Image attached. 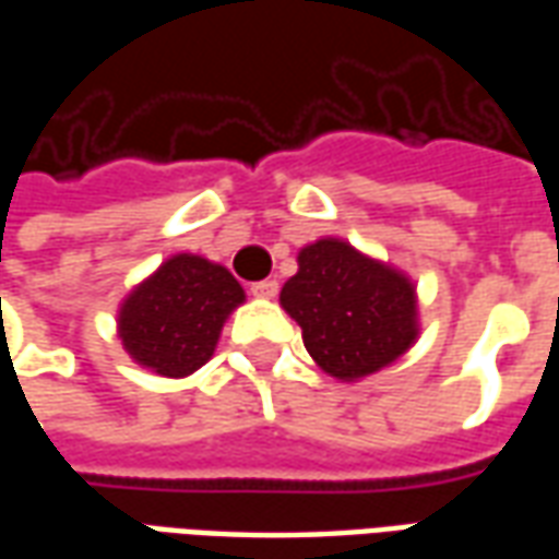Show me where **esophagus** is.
I'll use <instances>...</instances> for the list:
<instances>
[{"label":"esophagus","instance_id":"1","mask_svg":"<svg viewBox=\"0 0 559 559\" xmlns=\"http://www.w3.org/2000/svg\"><path fill=\"white\" fill-rule=\"evenodd\" d=\"M275 293H278V281H254L251 284V296H257V299H275Z\"/></svg>","mask_w":559,"mask_h":559}]
</instances>
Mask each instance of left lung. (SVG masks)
<instances>
[{"instance_id": "obj_1", "label": "left lung", "mask_w": 559, "mask_h": 559, "mask_svg": "<svg viewBox=\"0 0 559 559\" xmlns=\"http://www.w3.org/2000/svg\"><path fill=\"white\" fill-rule=\"evenodd\" d=\"M281 305L302 326L305 350L338 380L386 368L419 335L416 287L341 239L299 251V272L284 284Z\"/></svg>"}]
</instances>
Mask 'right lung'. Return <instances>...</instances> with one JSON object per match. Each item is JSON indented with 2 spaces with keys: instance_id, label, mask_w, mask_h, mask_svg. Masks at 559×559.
<instances>
[{
  "instance_id": "1",
  "label": "right lung",
  "mask_w": 559,
  "mask_h": 559,
  "mask_svg": "<svg viewBox=\"0 0 559 559\" xmlns=\"http://www.w3.org/2000/svg\"><path fill=\"white\" fill-rule=\"evenodd\" d=\"M242 302L245 290L227 269L176 254L128 296L119 311V338L143 368L188 377L209 362L224 320Z\"/></svg>"
}]
</instances>
